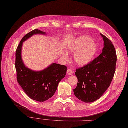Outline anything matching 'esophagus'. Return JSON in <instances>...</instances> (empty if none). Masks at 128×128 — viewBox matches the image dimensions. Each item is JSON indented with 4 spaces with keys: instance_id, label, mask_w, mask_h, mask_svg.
<instances>
[{
    "instance_id": "obj_1",
    "label": "esophagus",
    "mask_w": 128,
    "mask_h": 128,
    "mask_svg": "<svg viewBox=\"0 0 128 128\" xmlns=\"http://www.w3.org/2000/svg\"><path fill=\"white\" fill-rule=\"evenodd\" d=\"M66 72H67V74L68 75H72L73 74V72L71 70V69H69L67 70V71H66Z\"/></svg>"
}]
</instances>
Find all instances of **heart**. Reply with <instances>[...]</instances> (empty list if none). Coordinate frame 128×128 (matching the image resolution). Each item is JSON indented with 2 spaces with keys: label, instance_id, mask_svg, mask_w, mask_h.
I'll use <instances>...</instances> for the list:
<instances>
[{
  "label": "heart",
  "instance_id": "heart-1",
  "mask_svg": "<svg viewBox=\"0 0 128 128\" xmlns=\"http://www.w3.org/2000/svg\"><path fill=\"white\" fill-rule=\"evenodd\" d=\"M97 50L96 42L88 36H81L76 38L67 48L66 52L74 54V61L80 66H84L88 64L94 59ZM62 58L64 60L68 59L66 52L62 54Z\"/></svg>",
  "mask_w": 128,
  "mask_h": 128
}]
</instances>
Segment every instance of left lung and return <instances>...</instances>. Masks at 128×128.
<instances>
[{
	"mask_svg": "<svg viewBox=\"0 0 128 128\" xmlns=\"http://www.w3.org/2000/svg\"><path fill=\"white\" fill-rule=\"evenodd\" d=\"M104 40L102 53L92 62L76 69L77 86L74 90L75 96L85 102L99 99L109 88L116 69L117 56L112 42L100 33Z\"/></svg>",
	"mask_w": 128,
	"mask_h": 128,
	"instance_id": "left-lung-1",
	"label": "left lung"
}]
</instances>
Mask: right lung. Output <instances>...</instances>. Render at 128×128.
<instances>
[{"instance_id": "obj_1", "label": "right lung", "mask_w": 128, "mask_h": 128, "mask_svg": "<svg viewBox=\"0 0 128 128\" xmlns=\"http://www.w3.org/2000/svg\"><path fill=\"white\" fill-rule=\"evenodd\" d=\"M35 34L46 35V33L38 29L33 30L24 36L17 47L15 62L16 78L30 98L38 102H44L55 93L59 83L66 76L67 67L52 63L43 70L34 71L26 66L21 55L23 42Z\"/></svg>"}]
</instances>
